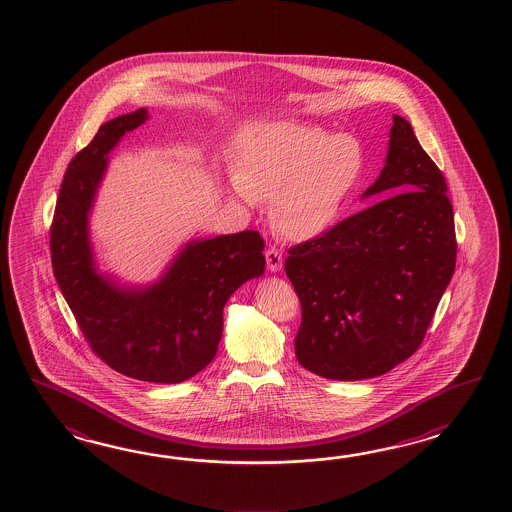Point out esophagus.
Wrapping results in <instances>:
<instances>
[{"instance_id":"obj_1","label":"esophagus","mask_w":512,"mask_h":512,"mask_svg":"<svg viewBox=\"0 0 512 512\" xmlns=\"http://www.w3.org/2000/svg\"><path fill=\"white\" fill-rule=\"evenodd\" d=\"M265 260H267V269L271 272H278L282 269L283 254L276 247H269L265 252Z\"/></svg>"}]
</instances>
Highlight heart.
Wrapping results in <instances>:
<instances>
[{
	"label": "heart",
	"mask_w": 512,
	"mask_h": 512,
	"mask_svg": "<svg viewBox=\"0 0 512 512\" xmlns=\"http://www.w3.org/2000/svg\"><path fill=\"white\" fill-rule=\"evenodd\" d=\"M364 170V152L349 135L318 124L278 120L241 133L232 192L245 203L271 201L272 225L296 241L337 223Z\"/></svg>",
	"instance_id": "heart-1"
}]
</instances>
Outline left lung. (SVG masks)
<instances>
[{
  "instance_id": "left-lung-1",
  "label": "left lung",
  "mask_w": 512,
  "mask_h": 512,
  "mask_svg": "<svg viewBox=\"0 0 512 512\" xmlns=\"http://www.w3.org/2000/svg\"><path fill=\"white\" fill-rule=\"evenodd\" d=\"M381 192L392 196L285 258L302 305L296 359L333 381L377 377L412 357L456 269L445 175L399 115L386 164L364 197Z\"/></svg>"
}]
</instances>
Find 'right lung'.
Wrapping results in <instances>:
<instances>
[{
    "mask_svg": "<svg viewBox=\"0 0 512 512\" xmlns=\"http://www.w3.org/2000/svg\"><path fill=\"white\" fill-rule=\"evenodd\" d=\"M146 119L148 111L137 109L104 122L71 159L51 223V261L56 283L98 359L137 381L175 384L216 357L223 307L241 283L261 276L265 241L258 230L192 241L163 280L146 289H120L95 272L87 212L108 153Z\"/></svg>",
    "mask_w": 512,
    "mask_h": 512,
    "instance_id": "obj_1",
    "label": "right lung"
}]
</instances>
